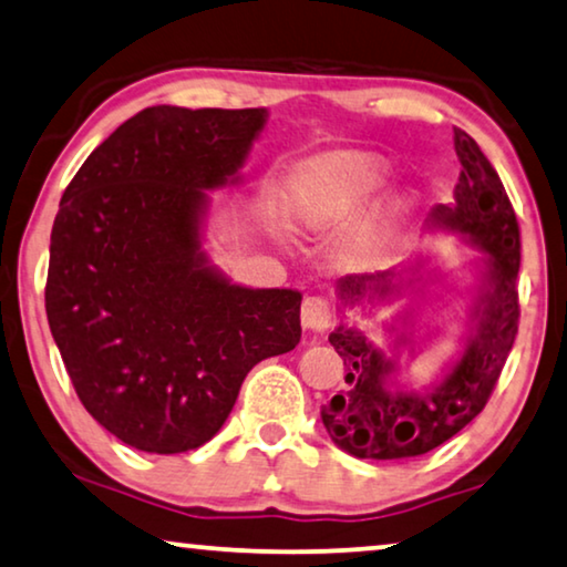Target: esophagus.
<instances>
[{
  "mask_svg": "<svg viewBox=\"0 0 567 567\" xmlns=\"http://www.w3.org/2000/svg\"><path fill=\"white\" fill-rule=\"evenodd\" d=\"M301 324L309 332H327L332 324V311H329L327 299L321 296H307L301 303Z\"/></svg>",
  "mask_w": 567,
  "mask_h": 567,
  "instance_id": "1",
  "label": "esophagus"
}]
</instances>
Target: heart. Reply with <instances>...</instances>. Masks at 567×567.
Instances as JSON below:
<instances>
[{
    "label": "heart",
    "instance_id": "obj_1",
    "mask_svg": "<svg viewBox=\"0 0 567 567\" xmlns=\"http://www.w3.org/2000/svg\"><path fill=\"white\" fill-rule=\"evenodd\" d=\"M388 177L385 164L370 154L344 152L313 162L293 193L296 220L309 228H324L350 215L364 197L382 187ZM378 235L364 233L360 248L368 250Z\"/></svg>",
    "mask_w": 567,
    "mask_h": 567
}]
</instances>
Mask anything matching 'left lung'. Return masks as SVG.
I'll return each instance as SVG.
<instances>
[{"label": "left lung", "instance_id": "obj_1", "mask_svg": "<svg viewBox=\"0 0 567 567\" xmlns=\"http://www.w3.org/2000/svg\"><path fill=\"white\" fill-rule=\"evenodd\" d=\"M461 162L454 205H439L431 223L464 233L486 254L476 324L461 360L425 393L395 388V364L385 360L362 332L337 327L329 342L344 360V390L321 411L327 433L357 458H411L429 454L466 429L484 411L515 344L519 327V225L499 174L472 136L454 128ZM403 271L354 274L339 278V299H388L400 291ZM403 284V281H400Z\"/></svg>", "mask_w": 567, "mask_h": 567}]
</instances>
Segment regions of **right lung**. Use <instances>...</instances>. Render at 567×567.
Returning a JSON list of instances; mask_svg holds the SVG:
<instances>
[{
	"label": "right lung",
	"mask_w": 567,
	"mask_h": 567,
	"mask_svg": "<svg viewBox=\"0 0 567 567\" xmlns=\"http://www.w3.org/2000/svg\"><path fill=\"white\" fill-rule=\"evenodd\" d=\"M266 109L152 106L65 187L45 309L78 398L146 454L213 439L246 374L301 339V293L246 289L199 250L203 189L238 182Z\"/></svg>",
	"instance_id": "add662e5"
}]
</instances>
